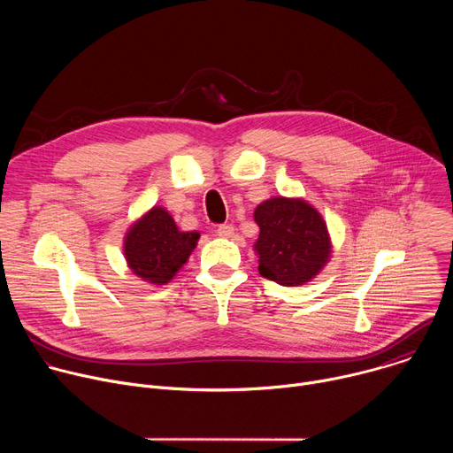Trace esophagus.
<instances>
[{"instance_id":"obj_1","label":"esophagus","mask_w":453,"mask_h":453,"mask_svg":"<svg viewBox=\"0 0 453 453\" xmlns=\"http://www.w3.org/2000/svg\"><path fill=\"white\" fill-rule=\"evenodd\" d=\"M217 234H219L220 238H231V236L234 234V227H233L231 224H220V226L217 227Z\"/></svg>"}]
</instances>
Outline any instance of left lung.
Segmentation results:
<instances>
[{"mask_svg": "<svg viewBox=\"0 0 453 453\" xmlns=\"http://www.w3.org/2000/svg\"><path fill=\"white\" fill-rule=\"evenodd\" d=\"M260 226L254 249L260 274L283 287L304 285L328 262L332 245L325 220L301 199L274 197L254 211Z\"/></svg>", "mask_w": 453, "mask_h": 453, "instance_id": "left-lung-1", "label": "left lung"}]
</instances>
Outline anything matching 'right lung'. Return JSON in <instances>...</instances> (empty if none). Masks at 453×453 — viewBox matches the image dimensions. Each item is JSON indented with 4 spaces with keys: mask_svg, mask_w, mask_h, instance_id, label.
I'll return each mask as SVG.
<instances>
[{
    "mask_svg": "<svg viewBox=\"0 0 453 453\" xmlns=\"http://www.w3.org/2000/svg\"><path fill=\"white\" fill-rule=\"evenodd\" d=\"M201 234L179 231L172 215L156 206L125 236L123 252L128 267L142 280L165 285L188 262Z\"/></svg>",
    "mask_w": 453,
    "mask_h": 453,
    "instance_id": "add662e5",
    "label": "right lung"
}]
</instances>
